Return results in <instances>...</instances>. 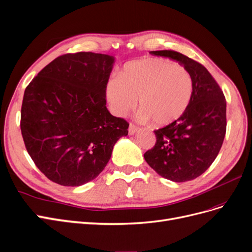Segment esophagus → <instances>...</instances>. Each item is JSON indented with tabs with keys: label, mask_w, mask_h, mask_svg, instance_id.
<instances>
[{
	"label": "esophagus",
	"mask_w": 252,
	"mask_h": 252,
	"mask_svg": "<svg viewBox=\"0 0 252 252\" xmlns=\"http://www.w3.org/2000/svg\"><path fill=\"white\" fill-rule=\"evenodd\" d=\"M139 131H140V129H139V127L135 126L134 125H129V126H128V135H135Z\"/></svg>",
	"instance_id": "esophagus-1"
}]
</instances>
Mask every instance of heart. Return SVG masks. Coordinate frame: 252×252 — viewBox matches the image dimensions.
I'll list each match as a JSON object with an SVG mask.
<instances>
[{"label":"heart","instance_id":"heart-1","mask_svg":"<svg viewBox=\"0 0 252 252\" xmlns=\"http://www.w3.org/2000/svg\"><path fill=\"white\" fill-rule=\"evenodd\" d=\"M193 94V81L183 65L162 58H147L127 63L119 77L107 84L106 95L112 112L125 116L137 104L136 120L166 126L187 111Z\"/></svg>","mask_w":252,"mask_h":252}]
</instances>
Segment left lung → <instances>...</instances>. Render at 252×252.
Segmentation results:
<instances>
[{
  "instance_id": "8db88e82",
  "label": "left lung",
  "mask_w": 252,
  "mask_h": 252,
  "mask_svg": "<svg viewBox=\"0 0 252 252\" xmlns=\"http://www.w3.org/2000/svg\"><path fill=\"white\" fill-rule=\"evenodd\" d=\"M152 55L169 58L188 69L193 94L184 115L155 131L157 142L144 159L164 179L176 183L198 178L215 161L226 132V100L208 69L174 51Z\"/></svg>"
}]
</instances>
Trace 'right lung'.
Masks as SVG:
<instances>
[{
	"instance_id": "obj_1",
	"label": "right lung",
	"mask_w": 252,
	"mask_h": 252,
	"mask_svg": "<svg viewBox=\"0 0 252 252\" xmlns=\"http://www.w3.org/2000/svg\"><path fill=\"white\" fill-rule=\"evenodd\" d=\"M115 57L66 54L52 61L25 90L21 129L28 154L54 183L86 184L104 170L128 124L107 109Z\"/></svg>"
}]
</instances>
